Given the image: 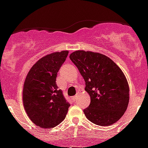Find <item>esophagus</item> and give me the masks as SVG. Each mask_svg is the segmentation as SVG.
Instances as JSON below:
<instances>
[{
    "label": "esophagus",
    "instance_id": "obj_1",
    "mask_svg": "<svg viewBox=\"0 0 148 148\" xmlns=\"http://www.w3.org/2000/svg\"><path fill=\"white\" fill-rule=\"evenodd\" d=\"M77 97H78V95H75V96H74V97H72V100H73V101H76V100H77Z\"/></svg>",
    "mask_w": 148,
    "mask_h": 148
}]
</instances>
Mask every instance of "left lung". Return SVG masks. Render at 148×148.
Instances as JSON below:
<instances>
[{"mask_svg": "<svg viewBox=\"0 0 148 148\" xmlns=\"http://www.w3.org/2000/svg\"><path fill=\"white\" fill-rule=\"evenodd\" d=\"M70 60L86 82L85 90L91 97L83 110L87 119L99 126H110L119 120L129 103V86L124 73L105 55L77 51Z\"/></svg>", "mask_w": 148, "mask_h": 148, "instance_id": "obj_1", "label": "left lung"}]
</instances>
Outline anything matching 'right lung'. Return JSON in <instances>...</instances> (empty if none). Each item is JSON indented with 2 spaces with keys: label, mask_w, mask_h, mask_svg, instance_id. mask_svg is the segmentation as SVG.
Returning a JSON list of instances; mask_svg holds the SVG:
<instances>
[{
  "label": "right lung",
  "mask_w": 148,
  "mask_h": 148,
  "mask_svg": "<svg viewBox=\"0 0 148 148\" xmlns=\"http://www.w3.org/2000/svg\"><path fill=\"white\" fill-rule=\"evenodd\" d=\"M69 51L53 53L44 56L28 72L23 89L25 111L30 120L42 128H51L65 119L70 106L59 89L57 72Z\"/></svg>",
  "instance_id": "right-lung-1"
}]
</instances>
